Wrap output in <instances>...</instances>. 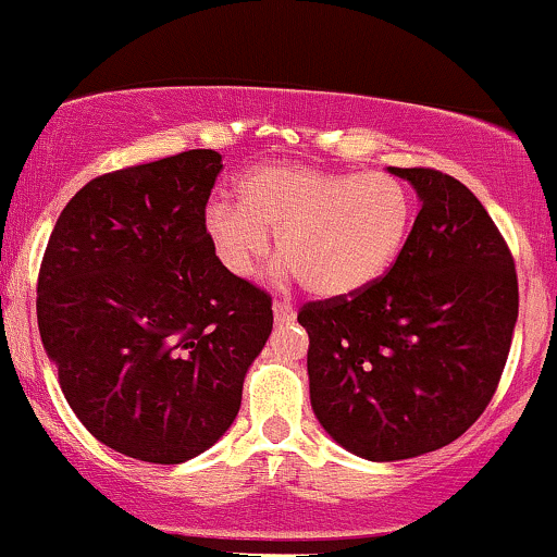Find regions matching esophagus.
I'll return each instance as SVG.
<instances>
[{"mask_svg":"<svg viewBox=\"0 0 557 557\" xmlns=\"http://www.w3.org/2000/svg\"><path fill=\"white\" fill-rule=\"evenodd\" d=\"M293 319H296V309L290 306V300H285V298L274 300V322L283 327V324H290Z\"/></svg>","mask_w":557,"mask_h":557,"instance_id":"34e87169","label":"esophagus"}]
</instances>
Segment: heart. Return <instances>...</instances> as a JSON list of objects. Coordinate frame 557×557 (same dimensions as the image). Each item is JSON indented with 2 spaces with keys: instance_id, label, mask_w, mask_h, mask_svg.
Returning a JSON list of instances; mask_svg holds the SVG:
<instances>
[{
  "instance_id": "b5f03b06",
  "label": "heart",
  "mask_w": 557,
  "mask_h": 557,
  "mask_svg": "<svg viewBox=\"0 0 557 557\" xmlns=\"http://www.w3.org/2000/svg\"><path fill=\"white\" fill-rule=\"evenodd\" d=\"M238 203L214 201L203 230L227 272L248 277L270 251L322 298L350 296L389 270L411 227V196L398 177L270 164L238 185Z\"/></svg>"
}]
</instances>
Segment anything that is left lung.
I'll return each mask as SVG.
<instances>
[{
	"mask_svg": "<svg viewBox=\"0 0 557 557\" xmlns=\"http://www.w3.org/2000/svg\"><path fill=\"white\" fill-rule=\"evenodd\" d=\"M421 209L389 270L350 296L309 300V387L319 424L369 461L450 445L482 417L519 317L513 253L456 177L389 168Z\"/></svg>",
	"mask_w": 557,
	"mask_h": 557,
	"instance_id": "obj_1",
	"label": "left lung"
}]
</instances>
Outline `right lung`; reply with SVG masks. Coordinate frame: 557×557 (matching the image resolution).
I'll return each mask as SVG.
<instances>
[{"instance_id": "obj_1", "label": "right lung", "mask_w": 557, "mask_h": 557, "mask_svg": "<svg viewBox=\"0 0 557 557\" xmlns=\"http://www.w3.org/2000/svg\"><path fill=\"white\" fill-rule=\"evenodd\" d=\"M222 170L190 149L94 177L49 235L44 348L81 424L149 463H183L238 417L272 332V296L227 272L203 230Z\"/></svg>"}]
</instances>
